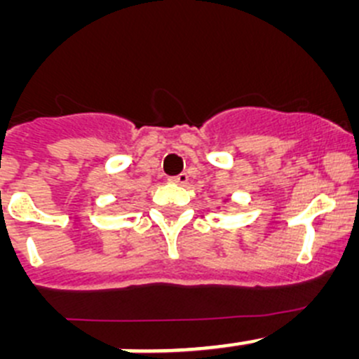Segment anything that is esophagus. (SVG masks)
<instances>
[{
    "label": "esophagus",
    "instance_id": "obj_1",
    "mask_svg": "<svg viewBox=\"0 0 359 359\" xmlns=\"http://www.w3.org/2000/svg\"><path fill=\"white\" fill-rule=\"evenodd\" d=\"M170 180H172L173 184H187L189 177H187V173H179V175L175 177H170Z\"/></svg>",
    "mask_w": 359,
    "mask_h": 359
}]
</instances>
